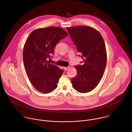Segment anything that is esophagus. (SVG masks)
Instances as JSON below:
<instances>
[{
    "label": "esophagus",
    "mask_w": 132,
    "mask_h": 132,
    "mask_svg": "<svg viewBox=\"0 0 132 132\" xmlns=\"http://www.w3.org/2000/svg\"><path fill=\"white\" fill-rule=\"evenodd\" d=\"M69 68V67H64L65 70H68Z\"/></svg>",
    "instance_id": "34e87169"
}]
</instances>
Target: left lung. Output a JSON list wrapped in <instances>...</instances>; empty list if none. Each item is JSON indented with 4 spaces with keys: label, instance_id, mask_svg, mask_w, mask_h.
<instances>
[{
    "label": "left lung",
    "instance_id": "obj_1",
    "mask_svg": "<svg viewBox=\"0 0 132 132\" xmlns=\"http://www.w3.org/2000/svg\"><path fill=\"white\" fill-rule=\"evenodd\" d=\"M67 30L84 62L75 66L77 75L71 79L72 87L79 92H90L101 80L106 67L104 40L98 31L90 27L75 26Z\"/></svg>",
    "mask_w": 132,
    "mask_h": 132
}]
</instances>
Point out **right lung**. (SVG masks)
Wrapping results in <instances>:
<instances>
[{"label": "right lung", "instance_id": "add662e5", "mask_svg": "<svg viewBox=\"0 0 132 132\" xmlns=\"http://www.w3.org/2000/svg\"><path fill=\"white\" fill-rule=\"evenodd\" d=\"M67 35L60 27L39 28L30 33L24 44L23 60L27 75L33 86L43 93H50L57 87L64 70L47 60L55 45Z\"/></svg>", "mask_w": 132, "mask_h": 132}]
</instances>
